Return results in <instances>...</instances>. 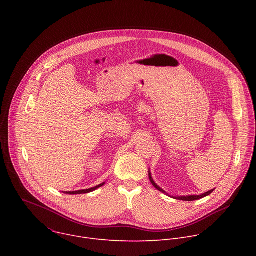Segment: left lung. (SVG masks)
<instances>
[{
  "instance_id": "obj_1",
  "label": "left lung",
  "mask_w": 256,
  "mask_h": 256,
  "mask_svg": "<svg viewBox=\"0 0 256 256\" xmlns=\"http://www.w3.org/2000/svg\"><path fill=\"white\" fill-rule=\"evenodd\" d=\"M149 178H150V181H151V184L154 186V188H156V190H160L161 192H163V194H167V196H169L167 192H165L161 188H159L156 184H155V181L153 180V178H152V176H151V173H150V171H149ZM214 190H208V192H204V194H200V196H172L173 198H175V200H186V202H192V200H200V198H204V196H208V194H210L212 192H214Z\"/></svg>"
}]
</instances>
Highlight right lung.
I'll list each match as a JSON object with an SVG mask.
<instances>
[{"instance_id": "obj_1", "label": "right lung", "mask_w": 256, "mask_h": 256, "mask_svg": "<svg viewBox=\"0 0 256 256\" xmlns=\"http://www.w3.org/2000/svg\"><path fill=\"white\" fill-rule=\"evenodd\" d=\"M105 184V182H103V184H99V186H96L95 188H88V190H77V192H64V194H88V192H94L96 190L97 188L103 186Z\"/></svg>"}]
</instances>
